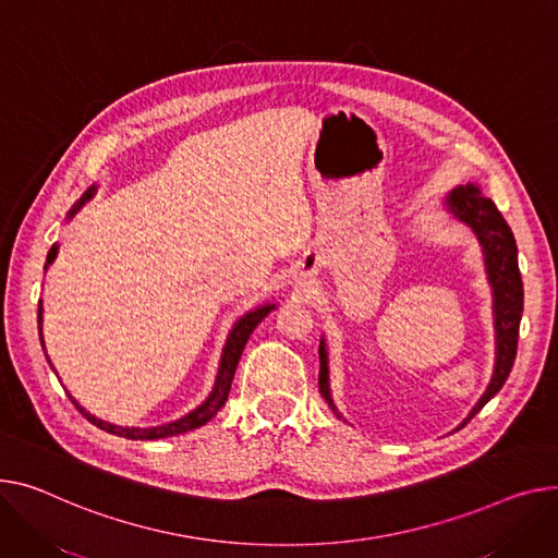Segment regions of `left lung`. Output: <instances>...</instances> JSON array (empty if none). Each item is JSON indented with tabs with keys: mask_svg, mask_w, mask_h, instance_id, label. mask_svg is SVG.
Segmentation results:
<instances>
[{
	"mask_svg": "<svg viewBox=\"0 0 558 558\" xmlns=\"http://www.w3.org/2000/svg\"><path fill=\"white\" fill-rule=\"evenodd\" d=\"M447 208L464 221L466 227L475 233L482 255H485L487 278L494 291V327H496V365L492 381L473 405V411L464 420V424L482 411L485 405L507 381L511 365L515 359V345H518V327H521L523 316V280L521 271H518V248L511 229L507 227L505 217L496 208V204L482 195L477 185H458L447 195ZM320 356V373H318V390L323 399L331 405L333 415L343 420V415L333 405L331 392H329V367H327V348L325 339H320L318 345Z\"/></svg>",
	"mask_w": 558,
	"mask_h": 558,
	"instance_id": "left-lung-1",
	"label": "left lung"
}]
</instances>
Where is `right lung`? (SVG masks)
<instances>
[{"label":"right lung","instance_id":"1","mask_svg":"<svg viewBox=\"0 0 558 558\" xmlns=\"http://www.w3.org/2000/svg\"><path fill=\"white\" fill-rule=\"evenodd\" d=\"M94 193H96V185H92V189L81 197L78 204H73V208L69 210V219L85 206V202H89V199L94 197ZM56 255H58V244H53V246L49 248L45 271H47V267L53 263ZM271 310H276V305H271V303H269V305H263V307H255L253 312L244 314V316L233 325V329L229 331V337H227V345H225V350H221V361H219V369H217V379H215V386H213L210 395L195 408V411H191L189 415H183L181 420H174V422H168V424H161V426H153V428L114 426V424H109V422H102V420L94 417L92 413L85 411V408H83L76 399H73L71 395H69V397H71L73 403H76V408L83 413V417H87L94 426H98L100 430H107V433H111V435L128 437V439H161V437H172V435H181V433H189V430H193V428H199V426H204L206 422H210V420L217 415L219 408L227 403L229 392H231V384H233V377H235V367H238V361H240V356H242V350H244L248 337L253 333V329L257 327V323L263 320ZM37 323L43 325V301H40V307H37ZM40 331H43V327H40ZM40 341H43V333H40ZM43 348H45V341H43ZM45 354H47V350H45ZM47 359H49V356H47ZM49 363H51V361H49Z\"/></svg>","mask_w":558,"mask_h":558}]
</instances>
